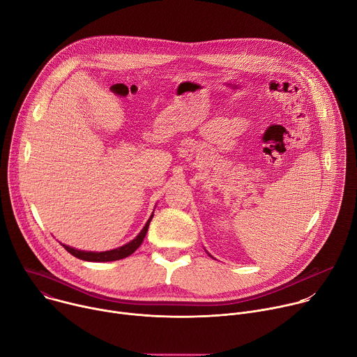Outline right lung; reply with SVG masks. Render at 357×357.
<instances>
[{"instance_id": "obj_1", "label": "right lung", "mask_w": 357, "mask_h": 357, "mask_svg": "<svg viewBox=\"0 0 357 357\" xmlns=\"http://www.w3.org/2000/svg\"><path fill=\"white\" fill-rule=\"evenodd\" d=\"M152 216L148 219V222L145 223L144 229L139 231V234L131 240L130 243L119 247V248H114V250H109V251H83V250H77V248H73V247H69V245H65L62 244L68 252H70L72 256L80 259V260H84V261H94V263H101V261H116V260H121V259H126L128 256H131V254L141 245L146 231H148V227H149V222L152 220Z\"/></svg>"}]
</instances>
